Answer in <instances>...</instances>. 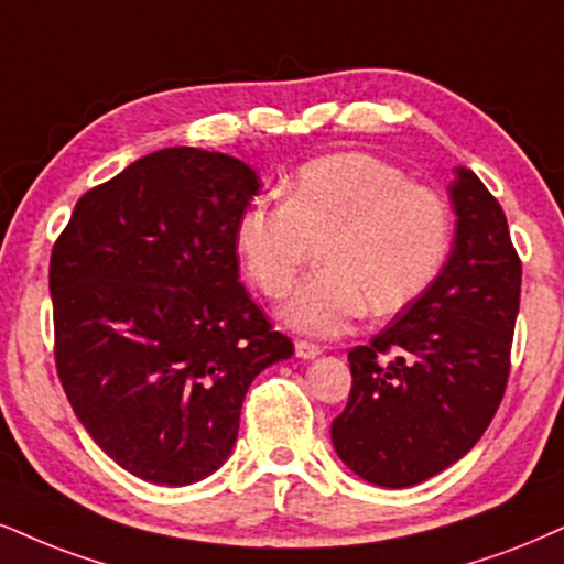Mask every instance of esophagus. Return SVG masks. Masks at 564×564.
<instances>
[{
  "instance_id": "obj_1",
  "label": "esophagus",
  "mask_w": 564,
  "mask_h": 564,
  "mask_svg": "<svg viewBox=\"0 0 564 564\" xmlns=\"http://www.w3.org/2000/svg\"><path fill=\"white\" fill-rule=\"evenodd\" d=\"M295 356L301 358V360H314L316 356H322V347L301 339V343H295Z\"/></svg>"
}]
</instances>
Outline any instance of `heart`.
<instances>
[{"mask_svg":"<svg viewBox=\"0 0 564 564\" xmlns=\"http://www.w3.org/2000/svg\"><path fill=\"white\" fill-rule=\"evenodd\" d=\"M316 246L322 269L308 276L280 318L305 337L345 335L366 305L398 314L440 274L449 248V214L429 187L400 166L360 151L303 164L284 204L267 198L235 221V253L248 280L271 297L290 290Z\"/></svg>","mask_w":564,"mask_h":564,"instance_id":"heart-1","label":"heart"}]
</instances>
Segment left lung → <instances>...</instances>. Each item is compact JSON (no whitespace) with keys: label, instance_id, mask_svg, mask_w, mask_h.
<instances>
[{"label":"left lung","instance_id":"1","mask_svg":"<svg viewBox=\"0 0 564 564\" xmlns=\"http://www.w3.org/2000/svg\"><path fill=\"white\" fill-rule=\"evenodd\" d=\"M455 240L434 282L371 345L347 352L350 400L332 421L339 460L405 489L468 455L502 402L520 308V259L499 200L457 166ZM387 351L394 359L383 360Z\"/></svg>","mask_w":564,"mask_h":564}]
</instances>
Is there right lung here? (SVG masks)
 Instances as JSON below:
<instances>
[{
    "instance_id": "1",
    "label": "right lung",
    "mask_w": 564,
    "mask_h": 564,
    "mask_svg": "<svg viewBox=\"0 0 564 564\" xmlns=\"http://www.w3.org/2000/svg\"><path fill=\"white\" fill-rule=\"evenodd\" d=\"M240 159L177 145L75 204L54 242V358L83 426L143 481L227 460L246 392L293 356L240 284L235 221L259 196Z\"/></svg>"
}]
</instances>
